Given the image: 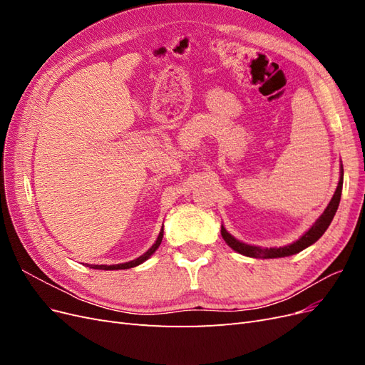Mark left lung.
<instances>
[{
	"label": "left lung",
	"mask_w": 365,
	"mask_h": 365,
	"mask_svg": "<svg viewBox=\"0 0 365 365\" xmlns=\"http://www.w3.org/2000/svg\"><path fill=\"white\" fill-rule=\"evenodd\" d=\"M342 180H344V170H342V164H341L339 181H338V185H336V190L332 196V200H330L329 205L326 207V210L323 212V215L315 220V224L311 228H309L300 239H297L295 242H292V244H289V245L279 247V248L277 247L262 248V247H257V245H250V244H245V242L237 240L235 236H231L228 231L225 230L224 225L220 227V235H222L225 244L230 248H233L236 252L242 254V256L256 257V259H279V257L292 256V254L300 252L304 248L315 244V242L319 237H322L324 235V231L329 228L330 222H332V219L336 213L338 205H339L341 192H342Z\"/></svg>",
	"instance_id": "8db88e82"
}]
</instances>
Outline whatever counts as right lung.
I'll return each mask as SVG.
<instances>
[{
    "instance_id": "1",
    "label": "right lung",
    "mask_w": 365,
    "mask_h": 365,
    "mask_svg": "<svg viewBox=\"0 0 365 365\" xmlns=\"http://www.w3.org/2000/svg\"><path fill=\"white\" fill-rule=\"evenodd\" d=\"M163 233H164V225L160 230V235H158V237L155 240V244H153L145 254H141L140 257H137L134 260L125 262V263H117V264H91L90 268H93V269H103V271H115V269H129V268L138 267V264H141L143 262H146L152 256V254L158 250V247L161 245V240H163Z\"/></svg>"
}]
</instances>
